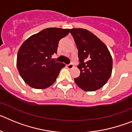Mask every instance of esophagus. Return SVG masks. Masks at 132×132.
<instances>
[{
  "label": "esophagus",
  "mask_w": 132,
  "mask_h": 132,
  "mask_svg": "<svg viewBox=\"0 0 132 132\" xmlns=\"http://www.w3.org/2000/svg\"><path fill=\"white\" fill-rule=\"evenodd\" d=\"M67 67L69 69H71L73 68V67H74V66H73V63H69V64H68V65H67Z\"/></svg>",
  "instance_id": "obj_1"
}]
</instances>
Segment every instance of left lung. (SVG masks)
Instances as JSON below:
<instances>
[{"label":"left lung","mask_w":132,"mask_h":132,"mask_svg":"<svg viewBox=\"0 0 132 132\" xmlns=\"http://www.w3.org/2000/svg\"><path fill=\"white\" fill-rule=\"evenodd\" d=\"M78 49L80 75L75 79L85 91H94L102 87L110 77L112 58L102 41L90 31L82 28L70 31Z\"/></svg>","instance_id":"left-lung-1"}]
</instances>
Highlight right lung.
<instances>
[{
	"instance_id": "obj_1",
	"label": "right lung",
	"mask_w": 132,
	"mask_h": 132,
	"mask_svg": "<svg viewBox=\"0 0 132 132\" xmlns=\"http://www.w3.org/2000/svg\"><path fill=\"white\" fill-rule=\"evenodd\" d=\"M69 29L50 28L30 36L22 44L17 55V68L26 84L37 89L53 85L65 65L57 62L52 56L57 53L61 39Z\"/></svg>"
}]
</instances>
